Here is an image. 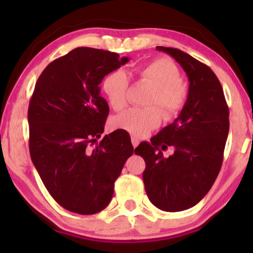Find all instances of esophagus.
Here are the masks:
<instances>
[{"mask_svg": "<svg viewBox=\"0 0 253 253\" xmlns=\"http://www.w3.org/2000/svg\"><path fill=\"white\" fill-rule=\"evenodd\" d=\"M131 143H132V146L133 147H137L138 144H139V139H138L137 137L132 136V137H131Z\"/></svg>", "mask_w": 253, "mask_h": 253, "instance_id": "obj_1", "label": "esophagus"}]
</instances>
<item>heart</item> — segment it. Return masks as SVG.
Instances as JSON below:
<instances>
[{
    "mask_svg": "<svg viewBox=\"0 0 253 253\" xmlns=\"http://www.w3.org/2000/svg\"><path fill=\"white\" fill-rule=\"evenodd\" d=\"M138 78L152 85L145 103L150 107L130 108L114 120L115 126L133 136L143 137L161 123L162 115L155 104L161 107L166 119H171L181 112L188 99V87L181 82V74L174 62L157 58L138 71ZM129 81L123 71L116 70L107 75L102 82V91L113 109L121 110L127 102Z\"/></svg>",
    "mask_w": 253,
    "mask_h": 253,
    "instance_id": "b5f03b06",
    "label": "heart"
}]
</instances>
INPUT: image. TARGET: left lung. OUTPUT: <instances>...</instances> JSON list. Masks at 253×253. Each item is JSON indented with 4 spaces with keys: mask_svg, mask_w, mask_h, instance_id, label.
I'll list each match as a JSON object with an SVG mask.
<instances>
[{
    "mask_svg": "<svg viewBox=\"0 0 253 253\" xmlns=\"http://www.w3.org/2000/svg\"><path fill=\"white\" fill-rule=\"evenodd\" d=\"M181 65L189 79V93L177 119L151 143L143 141L134 153L144 158L143 179L148 199L159 210L191 209L212 188L222 166L229 132V109L215 74L206 64L176 48L158 46ZM169 146L174 153L165 158Z\"/></svg>",
    "mask_w": 253,
    "mask_h": 253,
    "instance_id": "left-lung-1",
    "label": "left lung"
}]
</instances>
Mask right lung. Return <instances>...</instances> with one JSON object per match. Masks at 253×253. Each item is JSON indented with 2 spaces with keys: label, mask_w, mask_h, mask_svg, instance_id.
Wrapping results in <instances>:
<instances>
[{
  "label": "right lung",
  "mask_w": 253,
  "mask_h": 253,
  "mask_svg": "<svg viewBox=\"0 0 253 253\" xmlns=\"http://www.w3.org/2000/svg\"><path fill=\"white\" fill-rule=\"evenodd\" d=\"M127 62L79 47L48 64L34 87L27 114L31 159L50 196L70 212L89 215L106 209L133 153L123 129L98 141L109 113L99 84Z\"/></svg>",
  "instance_id": "right-lung-1"
}]
</instances>
